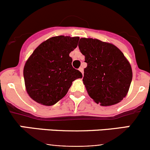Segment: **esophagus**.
<instances>
[{
	"label": "esophagus",
	"mask_w": 150,
	"mask_h": 150,
	"mask_svg": "<svg viewBox=\"0 0 150 150\" xmlns=\"http://www.w3.org/2000/svg\"><path fill=\"white\" fill-rule=\"evenodd\" d=\"M79 70L81 71V73H82L83 75V67H80V68H79Z\"/></svg>",
	"instance_id": "esophagus-1"
}]
</instances>
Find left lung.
I'll return each instance as SVG.
<instances>
[{"label":"left lung","instance_id":"1","mask_svg":"<svg viewBox=\"0 0 150 150\" xmlns=\"http://www.w3.org/2000/svg\"><path fill=\"white\" fill-rule=\"evenodd\" d=\"M78 47L87 67L83 81L91 99L102 106L115 104L127 95L132 69L122 52L111 43L98 39H80Z\"/></svg>","mask_w":150,"mask_h":150}]
</instances>
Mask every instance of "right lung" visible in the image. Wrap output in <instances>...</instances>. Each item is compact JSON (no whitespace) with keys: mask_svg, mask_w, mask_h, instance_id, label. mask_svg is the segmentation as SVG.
<instances>
[{"mask_svg":"<svg viewBox=\"0 0 150 150\" xmlns=\"http://www.w3.org/2000/svg\"><path fill=\"white\" fill-rule=\"evenodd\" d=\"M79 37L56 36L35 49L24 67L29 96L39 104L51 106L62 99L72 81L82 73L72 67L69 53L78 46Z\"/></svg>","mask_w":150,"mask_h":150,"instance_id":"add662e5","label":"right lung"}]
</instances>
